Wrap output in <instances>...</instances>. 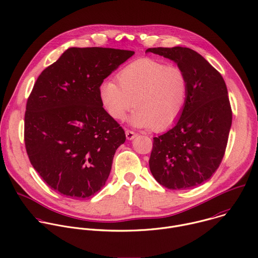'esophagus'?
<instances>
[{
    "mask_svg": "<svg viewBox=\"0 0 258 258\" xmlns=\"http://www.w3.org/2000/svg\"><path fill=\"white\" fill-rule=\"evenodd\" d=\"M125 137H126L127 140H133V139H135L137 137V134L135 132H133V131L126 130L125 131Z\"/></svg>",
    "mask_w": 258,
    "mask_h": 258,
    "instance_id": "1",
    "label": "esophagus"
}]
</instances>
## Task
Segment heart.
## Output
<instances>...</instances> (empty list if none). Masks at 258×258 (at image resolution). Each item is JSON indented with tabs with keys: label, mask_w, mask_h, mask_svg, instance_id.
Segmentation results:
<instances>
[{
	"label": "heart",
	"mask_w": 258,
	"mask_h": 258,
	"mask_svg": "<svg viewBox=\"0 0 258 258\" xmlns=\"http://www.w3.org/2000/svg\"><path fill=\"white\" fill-rule=\"evenodd\" d=\"M117 81L119 85L108 80L100 87L101 101L114 119H123L135 105L130 118L133 125L163 131L172 125L184 109L187 78L178 67L140 58L123 68Z\"/></svg>",
	"instance_id": "1"
}]
</instances>
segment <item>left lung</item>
I'll return each instance as SVG.
<instances>
[{"label":"left lung","instance_id":"1","mask_svg":"<svg viewBox=\"0 0 258 258\" xmlns=\"http://www.w3.org/2000/svg\"><path fill=\"white\" fill-rule=\"evenodd\" d=\"M177 63L187 78L184 109L175 125L154 138L149 165L154 178L168 189H188L212 177L225 155L232 109L222 75L188 47H154Z\"/></svg>","mask_w":258,"mask_h":258}]
</instances>
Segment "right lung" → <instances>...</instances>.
<instances>
[{
    "label": "right lung",
    "instance_id": "obj_1",
    "mask_svg": "<svg viewBox=\"0 0 258 258\" xmlns=\"http://www.w3.org/2000/svg\"><path fill=\"white\" fill-rule=\"evenodd\" d=\"M134 53L71 47L37 78L26 104L25 147L33 168L59 195L82 200L104 186L125 134L102 107L100 86Z\"/></svg>",
    "mask_w": 258,
    "mask_h": 258
}]
</instances>
